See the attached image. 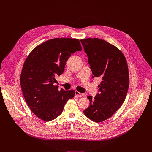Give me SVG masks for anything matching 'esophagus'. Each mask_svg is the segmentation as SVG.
<instances>
[{
	"label": "esophagus",
	"instance_id": "34e87169",
	"mask_svg": "<svg viewBox=\"0 0 152 152\" xmlns=\"http://www.w3.org/2000/svg\"><path fill=\"white\" fill-rule=\"evenodd\" d=\"M75 95H76V96L79 97H82L83 96H84L83 94L80 93H79V92L77 91H75Z\"/></svg>",
	"mask_w": 152,
	"mask_h": 152
}]
</instances>
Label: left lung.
Listing matches in <instances>:
<instances>
[{
	"mask_svg": "<svg viewBox=\"0 0 152 152\" xmlns=\"http://www.w3.org/2000/svg\"><path fill=\"white\" fill-rule=\"evenodd\" d=\"M88 57L93 76L101 77L99 93L89 96V107L83 113L91 120L102 122L110 118L123 103L129 84L127 64L123 53L115 46L99 38L80 40Z\"/></svg>",
	"mask_w": 152,
	"mask_h": 152,
	"instance_id": "8db88e82",
	"label": "left lung"
}]
</instances>
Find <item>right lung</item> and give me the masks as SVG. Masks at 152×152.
<instances>
[{"label": "right lung", "mask_w": 152, "mask_h": 152, "mask_svg": "<svg viewBox=\"0 0 152 152\" xmlns=\"http://www.w3.org/2000/svg\"><path fill=\"white\" fill-rule=\"evenodd\" d=\"M78 39L54 38L34 48L26 59L20 76L24 98L32 113L49 121L59 116L75 90H59L53 83L55 76L64 71L66 62L72 53L81 51Z\"/></svg>", "instance_id": "1"}]
</instances>
